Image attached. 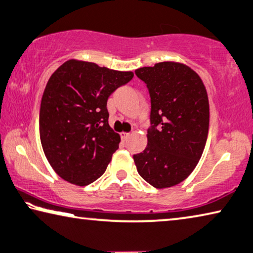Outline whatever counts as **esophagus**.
Wrapping results in <instances>:
<instances>
[{
  "mask_svg": "<svg viewBox=\"0 0 253 253\" xmlns=\"http://www.w3.org/2000/svg\"><path fill=\"white\" fill-rule=\"evenodd\" d=\"M121 136H122V139H123V140H127L128 138H129L130 132H125V131H123V132H121Z\"/></svg>",
  "mask_w": 253,
  "mask_h": 253,
  "instance_id": "obj_1",
  "label": "esophagus"
}]
</instances>
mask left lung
I'll list each match as a JSON object with an SVG mask.
<instances>
[{
	"instance_id": "1",
	"label": "left lung",
	"mask_w": 253,
	"mask_h": 253,
	"mask_svg": "<svg viewBox=\"0 0 253 253\" xmlns=\"http://www.w3.org/2000/svg\"><path fill=\"white\" fill-rule=\"evenodd\" d=\"M135 74L151 97L147 146L134 155L135 165L152 186H174L202 156L210 122L207 89L195 71L178 62H160Z\"/></svg>"
}]
</instances>
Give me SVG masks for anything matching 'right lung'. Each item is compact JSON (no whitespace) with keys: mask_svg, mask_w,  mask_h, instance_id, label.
Returning a JSON list of instances; mask_svg holds the SVG:
<instances>
[{"mask_svg":"<svg viewBox=\"0 0 253 253\" xmlns=\"http://www.w3.org/2000/svg\"><path fill=\"white\" fill-rule=\"evenodd\" d=\"M96 63L69 60L50 77L40 107V139L46 160L65 181L85 186L99 178L121 136L108 124L107 100L132 79Z\"/></svg>","mask_w":253,"mask_h":253,"instance_id":"right-lung-1","label":"right lung"}]
</instances>
